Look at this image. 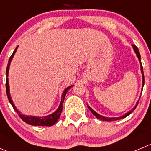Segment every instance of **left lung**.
Wrapping results in <instances>:
<instances>
[{"label": "left lung", "instance_id": "obj_1", "mask_svg": "<svg viewBox=\"0 0 151 151\" xmlns=\"http://www.w3.org/2000/svg\"><path fill=\"white\" fill-rule=\"evenodd\" d=\"M133 49H134L135 53H136V55H137V57H138V58H139V62H140V64H141V71H142V88H143L144 84H145V77H144L143 68H142V63H141V56H140V53H139V50H138V47H136V45H133ZM139 101H138V102L136 103V105L135 106V107L133 108V109H131V110L129 111V112H127V113H126L124 115H123V116H122V117H120V118H107V117L102 116V115H99V114H98L96 112H95V111L93 110V109H91V107H90L89 106H88V109H89V110L91 111V112H92V114H94V115H95V117H96V118H98V119H100V120H102V121H107V122H111V121L119 120V119H122V118H125V117L128 116V115H129V114L132 113V112H133V111H134V109H136V106H137L138 104H139Z\"/></svg>", "mask_w": 151, "mask_h": 151}]
</instances>
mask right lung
<instances>
[{
  "instance_id": "1",
  "label": "right lung",
  "mask_w": 151,
  "mask_h": 151,
  "mask_svg": "<svg viewBox=\"0 0 151 151\" xmlns=\"http://www.w3.org/2000/svg\"><path fill=\"white\" fill-rule=\"evenodd\" d=\"M18 46H17L16 48L14 50L13 53L11 55V56L9 57V62H8L7 67H6V95H7L8 99H9V103L11 104L12 106L13 107L14 110L17 112L19 117L22 118V120L27 123V124L29 125H33V126H47V127H50L53 126V124L56 123L57 120L59 119V118L60 117V115H61V112L63 111V102H64L65 97L66 93L68 91L70 88H71V86H68V88H66L63 91V95H62V99H61V103H60V105L59 106L58 109H56V111H55L53 113L50 114V115H47V116H44V117H36V116H27V115H24L23 114L21 113L18 110L16 107L14 105L13 102H12V100L10 97V94H9V81H8V73H9V66H10V63L12 61V58H13L14 54L16 52L17 48H18Z\"/></svg>"
}]
</instances>
